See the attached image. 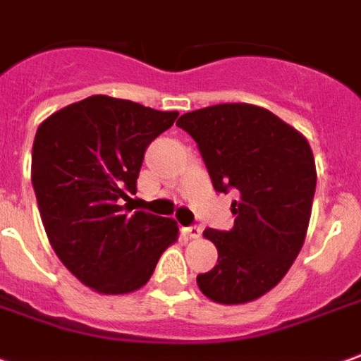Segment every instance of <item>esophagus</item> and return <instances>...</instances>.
<instances>
[{
	"label": "esophagus",
	"instance_id": "esophagus-1",
	"mask_svg": "<svg viewBox=\"0 0 361 361\" xmlns=\"http://www.w3.org/2000/svg\"><path fill=\"white\" fill-rule=\"evenodd\" d=\"M185 233L190 237V239H200V235H202V227L200 226H190V227H186L185 229Z\"/></svg>",
	"mask_w": 361,
	"mask_h": 361
}]
</instances>
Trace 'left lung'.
Returning <instances> with one entry per match:
<instances>
[{"mask_svg": "<svg viewBox=\"0 0 361 361\" xmlns=\"http://www.w3.org/2000/svg\"><path fill=\"white\" fill-rule=\"evenodd\" d=\"M217 192L235 190L231 231L206 229L217 264L198 274L212 301L239 305L274 288L298 258L315 196V157L305 135L262 106L226 103L183 114Z\"/></svg>", "mask_w": 361, "mask_h": 361, "instance_id": "1", "label": "left lung"}]
</instances>
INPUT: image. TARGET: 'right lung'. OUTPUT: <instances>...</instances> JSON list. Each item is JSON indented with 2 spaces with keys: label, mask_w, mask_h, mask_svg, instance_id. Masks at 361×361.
<instances>
[{
  "label": "right lung",
  "mask_w": 361,
  "mask_h": 361,
  "mask_svg": "<svg viewBox=\"0 0 361 361\" xmlns=\"http://www.w3.org/2000/svg\"><path fill=\"white\" fill-rule=\"evenodd\" d=\"M176 116L93 94L38 126L30 178L42 226L63 267L91 290H140L178 237L175 219L132 212L130 198L147 145Z\"/></svg>",
  "instance_id": "right-lung-1"
}]
</instances>
